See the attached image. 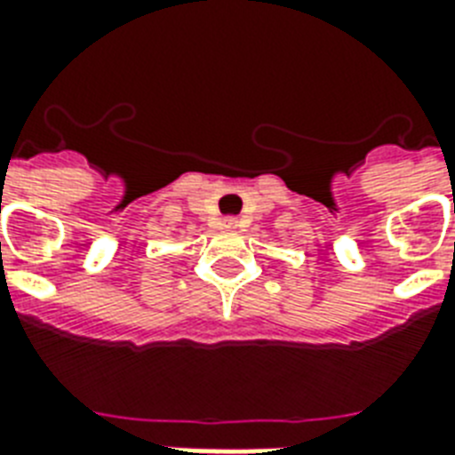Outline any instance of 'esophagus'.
<instances>
[{"label":"esophagus","instance_id":"obj_1","mask_svg":"<svg viewBox=\"0 0 455 455\" xmlns=\"http://www.w3.org/2000/svg\"><path fill=\"white\" fill-rule=\"evenodd\" d=\"M221 224H224V228H238V227H241L238 217H224V221H221Z\"/></svg>","mask_w":455,"mask_h":455}]
</instances>
